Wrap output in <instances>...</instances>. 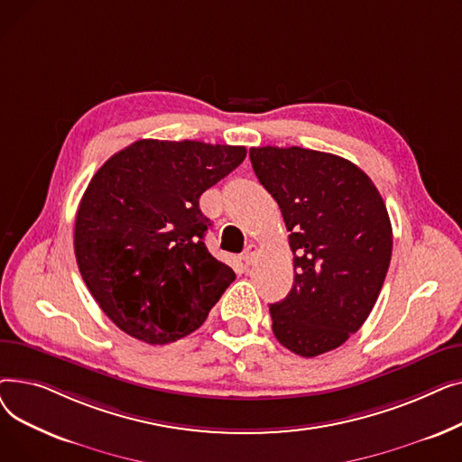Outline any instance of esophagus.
Masks as SVG:
<instances>
[{
  "label": "esophagus",
  "mask_w": 462,
  "mask_h": 462,
  "mask_svg": "<svg viewBox=\"0 0 462 462\" xmlns=\"http://www.w3.org/2000/svg\"><path fill=\"white\" fill-rule=\"evenodd\" d=\"M256 258H258V247L254 245V244H251L247 249H245V254H244V260H245V263H254L256 262Z\"/></svg>",
  "instance_id": "esophagus-1"
}]
</instances>
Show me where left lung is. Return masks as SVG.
Segmentation results:
<instances>
[{
  "instance_id": "obj_1",
  "label": "left lung",
  "mask_w": 462,
  "mask_h": 462,
  "mask_svg": "<svg viewBox=\"0 0 462 462\" xmlns=\"http://www.w3.org/2000/svg\"><path fill=\"white\" fill-rule=\"evenodd\" d=\"M253 170L281 208L294 286L270 305L277 341L303 357L341 346L371 314L390 268L393 232L371 178L324 152L251 148Z\"/></svg>"
}]
</instances>
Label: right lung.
Segmentation results:
<instances>
[{"instance_id": "add662e5", "label": "right lung", "mask_w": 462, "mask_h": 462, "mask_svg": "<svg viewBox=\"0 0 462 462\" xmlns=\"http://www.w3.org/2000/svg\"><path fill=\"white\" fill-rule=\"evenodd\" d=\"M244 145L138 140L91 178L75 221L80 275L106 317L148 345L199 329L236 279L204 244L202 192L244 162Z\"/></svg>"}]
</instances>
